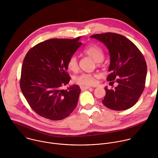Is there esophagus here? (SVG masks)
Returning a JSON list of instances; mask_svg holds the SVG:
<instances>
[{"instance_id": "34e87169", "label": "esophagus", "mask_w": 158, "mask_h": 158, "mask_svg": "<svg viewBox=\"0 0 158 158\" xmlns=\"http://www.w3.org/2000/svg\"><path fill=\"white\" fill-rule=\"evenodd\" d=\"M80 88H81V90H85V89L90 88V87L88 86H80Z\"/></svg>"}]
</instances>
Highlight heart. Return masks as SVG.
<instances>
[{
    "mask_svg": "<svg viewBox=\"0 0 158 158\" xmlns=\"http://www.w3.org/2000/svg\"><path fill=\"white\" fill-rule=\"evenodd\" d=\"M83 53L91 56L94 61H97V64L100 65V61L103 59L104 53L103 50L98 45L92 44L87 46L83 50ZM67 67L69 70L76 72L78 67V60L76 56H72L67 62ZM97 73H84L75 78V81L80 85H93L96 83V79L99 77Z\"/></svg>",
    "mask_w": 158,
    "mask_h": 158,
    "instance_id": "b5f03b06",
    "label": "heart"
}]
</instances>
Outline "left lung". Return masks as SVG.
Segmentation results:
<instances>
[{"label":"left lung","mask_w":158,"mask_h":158,"mask_svg":"<svg viewBox=\"0 0 158 158\" xmlns=\"http://www.w3.org/2000/svg\"><path fill=\"white\" fill-rule=\"evenodd\" d=\"M90 37L103 42L107 47L110 56V73L106 80L112 85L114 81L118 83L114 89L105 88L106 95L103 104L116 111L131 108L145 87L147 65L143 54L131 41L120 34L107 32Z\"/></svg>","instance_id":"obj_1"}]
</instances>
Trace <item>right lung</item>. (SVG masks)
I'll use <instances>...</instances> for the list:
<instances>
[{"label": "right lung", "mask_w": 158, "mask_h": 158, "mask_svg": "<svg viewBox=\"0 0 158 158\" xmlns=\"http://www.w3.org/2000/svg\"><path fill=\"white\" fill-rule=\"evenodd\" d=\"M75 39H52L30 49L22 64L20 86L28 105L39 115L53 121L69 116L76 108L80 88L67 89L70 77L67 62L82 43Z\"/></svg>", "instance_id": "1"}]
</instances>
